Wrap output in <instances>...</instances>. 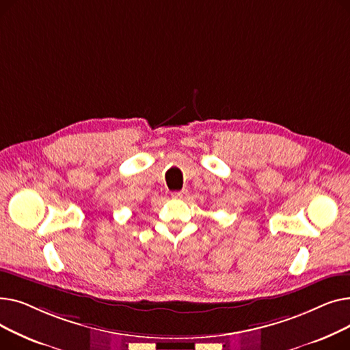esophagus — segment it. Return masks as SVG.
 Masks as SVG:
<instances>
[{
	"label": "esophagus",
	"mask_w": 350,
	"mask_h": 350,
	"mask_svg": "<svg viewBox=\"0 0 350 350\" xmlns=\"http://www.w3.org/2000/svg\"><path fill=\"white\" fill-rule=\"evenodd\" d=\"M186 194H187V190H181V191H174V193H172V197L174 198V200H183L186 197Z\"/></svg>",
	"instance_id": "34e87169"
}]
</instances>
